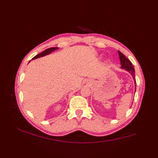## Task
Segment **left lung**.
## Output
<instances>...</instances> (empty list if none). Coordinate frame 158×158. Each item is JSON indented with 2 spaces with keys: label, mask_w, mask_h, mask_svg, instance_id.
Segmentation results:
<instances>
[{
  "label": "left lung",
  "mask_w": 158,
  "mask_h": 158,
  "mask_svg": "<svg viewBox=\"0 0 158 158\" xmlns=\"http://www.w3.org/2000/svg\"><path fill=\"white\" fill-rule=\"evenodd\" d=\"M118 53H119V56L121 65H122V69H123L127 70V71H128L131 74V75H132L133 79H134V81H135V90H136V79H135V68H134V66H132V62H131L122 52L118 51Z\"/></svg>",
  "instance_id": "1"
}]
</instances>
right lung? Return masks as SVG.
Masks as SVG:
<instances>
[{"instance_id": "add662e5", "label": "right lung", "mask_w": 158, "mask_h": 158, "mask_svg": "<svg viewBox=\"0 0 158 158\" xmlns=\"http://www.w3.org/2000/svg\"><path fill=\"white\" fill-rule=\"evenodd\" d=\"M58 49V48H51L47 49L45 50L44 52H43L41 53H39V54L35 56L32 59H36V58H40V57H42V56H46V55H48V54H49L50 53L52 52L53 51H54V50H56V49Z\"/></svg>"}]
</instances>
